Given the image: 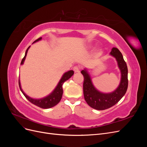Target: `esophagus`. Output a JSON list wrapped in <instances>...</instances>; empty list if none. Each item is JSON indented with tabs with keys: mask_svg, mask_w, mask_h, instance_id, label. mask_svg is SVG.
<instances>
[{
	"mask_svg": "<svg viewBox=\"0 0 147 147\" xmlns=\"http://www.w3.org/2000/svg\"><path fill=\"white\" fill-rule=\"evenodd\" d=\"M74 69V71L75 73L80 72V67L79 66H75V67H74V69Z\"/></svg>",
	"mask_w": 147,
	"mask_h": 147,
	"instance_id": "34e87169",
	"label": "esophagus"
}]
</instances>
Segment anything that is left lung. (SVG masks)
Segmentation results:
<instances>
[{
	"instance_id": "8db88e82",
	"label": "left lung",
	"mask_w": 147,
	"mask_h": 147,
	"mask_svg": "<svg viewBox=\"0 0 147 147\" xmlns=\"http://www.w3.org/2000/svg\"><path fill=\"white\" fill-rule=\"evenodd\" d=\"M110 55L116 58L121 73V82L118 88L113 92L104 94L99 92L92 85L91 78L86 71L84 70L81 72L84 77L83 94L84 99L91 107L96 110H103L115 105L125 94L127 89V67L121 53L118 48L114 47L110 52Z\"/></svg>"
}]
</instances>
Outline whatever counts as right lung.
<instances>
[{"mask_svg": "<svg viewBox=\"0 0 147 147\" xmlns=\"http://www.w3.org/2000/svg\"><path fill=\"white\" fill-rule=\"evenodd\" d=\"M41 39H42V37H40L38 39H37L36 40H35L34 42V43L35 42H37ZM29 47H29L27 49V50H26L25 56L23 58V59H22L21 64H23L24 61L25 60V58H26V55H27L28 51L29 50ZM74 72L73 70H70V71H69V72L65 73L63 75V77H62V78L61 79V80L59 82L58 84H57V86L55 88V90L53 91V92L51 93V94H50L47 97H45V98H43L41 99H32L26 95L25 93L23 91V90H21L20 80H19V86H20V88L21 92H23V94L26 97V98L27 99L29 102H30L32 104H34L35 105H36L37 107H40L42 109L51 108V107H54L56 105H57L60 102V100L62 98V96H63V84L65 81L67 80H69L71 77H72L74 75Z\"/></svg>", "mask_w": 147, "mask_h": 147, "instance_id": "add662e5", "label": "right lung"}]
</instances>
